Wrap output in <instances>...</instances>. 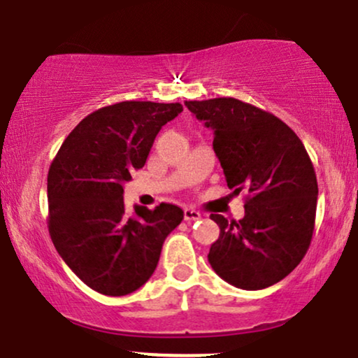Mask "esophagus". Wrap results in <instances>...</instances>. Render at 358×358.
<instances>
[{"label":"esophagus","instance_id":"obj_1","mask_svg":"<svg viewBox=\"0 0 358 358\" xmlns=\"http://www.w3.org/2000/svg\"><path fill=\"white\" fill-rule=\"evenodd\" d=\"M184 220L186 221H197L201 220V213L196 209H184Z\"/></svg>","mask_w":358,"mask_h":358}]
</instances>
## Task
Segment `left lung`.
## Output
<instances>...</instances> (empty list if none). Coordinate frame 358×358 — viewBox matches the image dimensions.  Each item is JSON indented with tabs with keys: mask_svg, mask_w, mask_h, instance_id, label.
Wrapping results in <instances>:
<instances>
[{
	"mask_svg": "<svg viewBox=\"0 0 358 358\" xmlns=\"http://www.w3.org/2000/svg\"><path fill=\"white\" fill-rule=\"evenodd\" d=\"M213 130L228 187L248 192L245 216L211 214L220 238L208 259L233 287L263 289L300 264L313 236L318 184L303 142L270 112L238 99L184 102Z\"/></svg>",
	"mask_w": 358,
	"mask_h": 358,
	"instance_id": "1",
	"label": "left lung"
}]
</instances>
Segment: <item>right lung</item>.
Returning a JSON list of instances; mask_svg holds the SVG:
<instances>
[{
  "label": "right lung",
  "instance_id": "1",
  "mask_svg": "<svg viewBox=\"0 0 358 358\" xmlns=\"http://www.w3.org/2000/svg\"><path fill=\"white\" fill-rule=\"evenodd\" d=\"M180 103L120 102L85 117L48 171V231L62 259L87 287L108 296L136 292L152 276L182 209L161 203L125 214L124 184L142 169L162 125Z\"/></svg>",
  "mask_w": 358,
  "mask_h": 358
}]
</instances>
